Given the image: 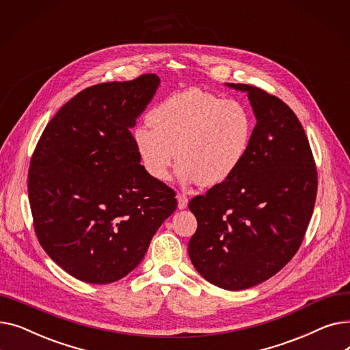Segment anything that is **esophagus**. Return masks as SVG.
Masks as SVG:
<instances>
[{
  "mask_svg": "<svg viewBox=\"0 0 350 350\" xmlns=\"http://www.w3.org/2000/svg\"><path fill=\"white\" fill-rule=\"evenodd\" d=\"M189 204V197L186 194H178L177 196V207L178 210H185Z\"/></svg>",
  "mask_w": 350,
  "mask_h": 350,
  "instance_id": "1",
  "label": "esophagus"
}]
</instances>
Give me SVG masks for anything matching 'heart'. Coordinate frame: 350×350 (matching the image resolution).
<instances>
[{
  "mask_svg": "<svg viewBox=\"0 0 350 350\" xmlns=\"http://www.w3.org/2000/svg\"><path fill=\"white\" fill-rule=\"evenodd\" d=\"M147 123L152 129L133 132L146 174L165 181L178 156L180 181H198L204 187L223 185L240 170L255 127L245 103L196 88L163 99L147 115Z\"/></svg>",
  "mask_w": 350,
  "mask_h": 350,
  "instance_id": "b5f03b06",
  "label": "heart"
}]
</instances>
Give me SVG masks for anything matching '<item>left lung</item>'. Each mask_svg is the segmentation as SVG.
<instances>
[{
	"mask_svg": "<svg viewBox=\"0 0 350 350\" xmlns=\"http://www.w3.org/2000/svg\"><path fill=\"white\" fill-rule=\"evenodd\" d=\"M226 85L247 92L256 124L240 170L189 203L197 218L189 255L204 280L241 291L271 278L299 250L318 174L304 127L286 103L256 86Z\"/></svg>",
	"mask_w": 350,
	"mask_h": 350,
	"instance_id": "8db88e82",
	"label": "left lung"
}]
</instances>
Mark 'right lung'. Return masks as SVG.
<instances>
[{
  "label": "right lung",
  "mask_w": 350,
  "mask_h": 350,
  "mask_svg": "<svg viewBox=\"0 0 350 350\" xmlns=\"http://www.w3.org/2000/svg\"><path fill=\"white\" fill-rule=\"evenodd\" d=\"M160 85L154 73L83 89L46 124L29 163L38 241L88 284L122 280L177 208L176 193L146 174L133 135Z\"/></svg>",
  "instance_id": "obj_1"
}]
</instances>
